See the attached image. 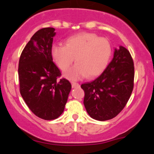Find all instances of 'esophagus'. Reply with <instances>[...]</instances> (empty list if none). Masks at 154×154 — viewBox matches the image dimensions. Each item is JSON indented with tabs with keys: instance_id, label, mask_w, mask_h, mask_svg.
I'll return each instance as SVG.
<instances>
[{
	"instance_id": "obj_1",
	"label": "esophagus",
	"mask_w": 154,
	"mask_h": 154,
	"mask_svg": "<svg viewBox=\"0 0 154 154\" xmlns=\"http://www.w3.org/2000/svg\"><path fill=\"white\" fill-rule=\"evenodd\" d=\"M71 84H72V88L79 87V84L77 83V82H72Z\"/></svg>"
}]
</instances>
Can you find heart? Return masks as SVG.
I'll return each mask as SVG.
<instances>
[{
	"label": "heart",
	"instance_id": "1",
	"mask_svg": "<svg viewBox=\"0 0 154 154\" xmlns=\"http://www.w3.org/2000/svg\"><path fill=\"white\" fill-rule=\"evenodd\" d=\"M111 55L110 43L105 38L89 32H82L67 38L65 46L55 44L51 56L60 69L67 70L65 76L77 80L85 77L93 78L99 75L107 65Z\"/></svg>",
	"mask_w": 154,
	"mask_h": 154
}]
</instances>
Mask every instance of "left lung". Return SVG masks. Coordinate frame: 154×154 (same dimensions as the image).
I'll return each mask as SVG.
<instances>
[{
  "label": "left lung",
  "mask_w": 154,
  "mask_h": 154,
  "mask_svg": "<svg viewBox=\"0 0 154 154\" xmlns=\"http://www.w3.org/2000/svg\"><path fill=\"white\" fill-rule=\"evenodd\" d=\"M134 67L128 49L115 48L113 58L101 75L82 84L84 105L90 117L105 121L116 117L128 103L134 87Z\"/></svg>",
  "instance_id": "obj_1"
}]
</instances>
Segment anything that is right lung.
I'll return each instance as SVG.
<instances>
[{
	"label": "right lung",
	"instance_id": "add662e5",
	"mask_svg": "<svg viewBox=\"0 0 154 154\" xmlns=\"http://www.w3.org/2000/svg\"><path fill=\"white\" fill-rule=\"evenodd\" d=\"M55 29L37 31L22 51L19 61L20 91L29 108L46 120L63 113L72 85L67 79H58L60 69L51 56Z\"/></svg>",
	"mask_w": 154,
	"mask_h": 154
}]
</instances>
